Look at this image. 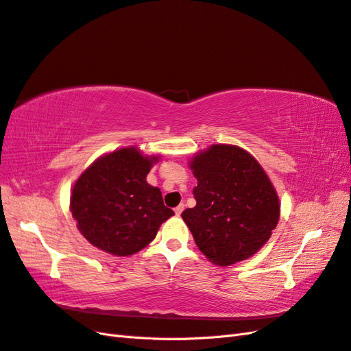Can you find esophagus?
<instances>
[{"label": "esophagus", "instance_id": "34e87169", "mask_svg": "<svg viewBox=\"0 0 351 351\" xmlns=\"http://www.w3.org/2000/svg\"><path fill=\"white\" fill-rule=\"evenodd\" d=\"M184 210V204H180L177 208H174L176 215H182V212Z\"/></svg>", "mask_w": 351, "mask_h": 351}]
</instances>
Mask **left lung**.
Wrapping results in <instances>:
<instances>
[{"label":"left lung","instance_id":"8db88e82","mask_svg":"<svg viewBox=\"0 0 351 351\" xmlns=\"http://www.w3.org/2000/svg\"><path fill=\"white\" fill-rule=\"evenodd\" d=\"M197 186L195 208L182 218L199 250L219 267L250 258L272 234L280 202L269 178L250 154L214 145L192 159Z\"/></svg>","mask_w":351,"mask_h":351}]
</instances>
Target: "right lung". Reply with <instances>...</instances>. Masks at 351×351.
Segmentation results:
<instances>
[{
    "mask_svg": "<svg viewBox=\"0 0 351 351\" xmlns=\"http://www.w3.org/2000/svg\"><path fill=\"white\" fill-rule=\"evenodd\" d=\"M156 156L123 147L95 161L73 187L70 209L89 243L117 256H129L149 244L159 226L174 215L161 190L147 184Z\"/></svg>",
    "mask_w": 351,
    "mask_h": 351,
    "instance_id": "obj_1",
    "label": "right lung"
}]
</instances>
